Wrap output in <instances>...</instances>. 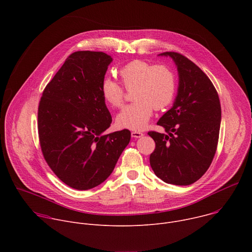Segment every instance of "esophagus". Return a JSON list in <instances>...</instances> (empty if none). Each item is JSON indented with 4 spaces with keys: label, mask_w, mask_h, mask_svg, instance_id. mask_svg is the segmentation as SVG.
Returning a JSON list of instances; mask_svg holds the SVG:
<instances>
[{
    "label": "esophagus",
    "mask_w": 252,
    "mask_h": 252,
    "mask_svg": "<svg viewBox=\"0 0 252 252\" xmlns=\"http://www.w3.org/2000/svg\"><path fill=\"white\" fill-rule=\"evenodd\" d=\"M143 136V133L140 132V131H131V137L133 138H139Z\"/></svg>",
    "instance_id": "esophagus-1"
}]
</instances>
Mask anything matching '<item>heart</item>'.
<instances>
[{
  "label": "heart",
  "mask_w": 252,
  "mask_h": 252,
  "mask_svg": "<svg viewBox=\"0 0 252 252\" xmlns=\"http://www.w3.org/2000/svg\"><path fill=\"white\" fill-rule=\"evenodd\" d=\"M122 86L132 91V103L125 106L117 116L121 128L139 130L145 127L153 116L154 107L161 111L173 100L176 92V78L170 66L153 64L147 61L134 60L119 70ZM103 100L112 107H120L125 100V91L116 82L105 79L100 88Z\"/></svg>",
  "instance_id": "obj_1"
}]
</instances>
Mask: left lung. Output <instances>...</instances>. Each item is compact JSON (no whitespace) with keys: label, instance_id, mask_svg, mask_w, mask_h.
Masks as SVG:
<instances>
[{"label":"left lung","instance_id":"1","mask_svg":"<svg viewBox=\"0 0 252 252\" xmlns=\"http://www.w3.org/2000/svg\"><path fill=\"white\" fill-rule=\"evenodd\" d=\"M177 66L175 100L158 122L166 132L149 131L156 142L150 163L166 184L189 186L206 172L217 152L221 107L217 90L203 71L187 57L165 52Z\"/></svg>","mask_w":252,"mask_h":252}]
</instances>
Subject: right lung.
Wrapping results in <instances>:
<instances>
[{
  "mask_svg": "<svg viewBox=\"0 0 252 252\" xmlns=\"http://www.w3.org/2000/svg\"><path fill=\"white\" fill-rule=\"evenodd\" d=\"M111 56L79 51L67 57L43 92L38 130L44 158L66 186L97 187L113 172L128 145L130 131L105 134L112 116L100 88Z\"/></svg>",
  "mask_w": 252,
  "mask_h": 252,
  "instance_id": "add662e5",
  "label": "right lung"
}]
</instances>
